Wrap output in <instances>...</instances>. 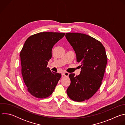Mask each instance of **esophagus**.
I'll return each instance as SVG.
<instances>
[{
    "label": "esophagus",
    "mask_w": 125,
    "mask_h": 125,
    "mask_svg": "<svg viewBox=\"0 0 125 125\" xmlns=\"http://www.w3.org/2000/svg\"><path fill=\"white\" fill-rule=\"evenodd\" d=\"M62 76H66V77H68L69 75V74L68 73V72H64L62 73Z\"/></svg>",
    "instance_id": "obj_1"
}]
</instances>
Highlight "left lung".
<instances>
[{
	"label": "left lung",
	"instance_id": "8db88e82",
	"mask_svg": "<svg viewBox=\"0 0 125 125\" xmlns=\"http://www.w3.org/2000/svg\"><path fill=\"white\" fill-rule=\"evenodd\" d=\"M65 37L81 68L80 75H69L71 84L67 93L73 101H83L92 97L101 85L107 63L105 49L101 42L84 33L68 32Z\"/></svg>",
	"mask_w": 125,
	"mask_h": 125
}]
</instances>
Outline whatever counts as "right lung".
<instances>
[{"label":"right lung","instance_id":"obj_1","mask_svg":"<svg viewBox=\"0 0 125 125\" xmlns=\"http://www.w3.org/2000/svg\"><path fill=\"white\" fill-rule=\"evenodd\" d=\"M65 34L62 32H42L26 41L20 52L22 74L27 91L33 96L45 98L53 92L61 74L47 67L52 57V49Z\"/></svg>","mask_w":125,"mask_h":125}]
</instances>
